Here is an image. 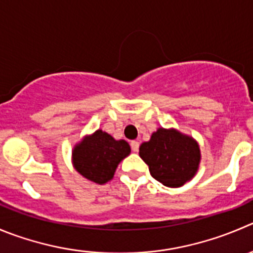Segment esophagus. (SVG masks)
I'll return each instance as SVG.
<instances>
[{"label":"esophagus","mask_w":253,"mask_h":253,"mask_svg":"<svg viewBox=\"0 0 253 253\" xmlns=\"http://www.w3.org/2000/svg\"><path fill=\"white\" fill-rule=\"evenodd\" d=\"M130 146H131V150H133L134 153H138V151H139V141L133 140L130 143Z\"/></svg>","instance_id":"34e87169"}]
</instances>
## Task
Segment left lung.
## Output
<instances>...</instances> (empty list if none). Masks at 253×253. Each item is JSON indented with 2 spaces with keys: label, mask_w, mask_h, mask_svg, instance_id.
Masks as SVG:
<instances>
[{
  "label": "left lung",
  "mask_w": 253,
  "mask_h": 253,
  "mask_svg": "<svg viewBox=\"0 0 253 253\" xmlns=\"http://www.w3.org/2000/svg\"><path fill=\"white\" fill-rule=\"evenodd\" d=\"M151 176L168 187H181L199 171L200 145L177 129L159 128L139 148Z\"/></svg>",
  "instance_id": "1"
}]
</instances>
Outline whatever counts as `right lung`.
<instances>
[{
    "mask_svg": "<svg viewBox=\"0 0 253 253\" xmlns=\"http://www.w3.org/2000/svg\"><path fill=\"white\" fill-rule=\"evenodd\" d=\"M130 145L125 140L113 138L107 131L98 129L83 136L72 150L74 170L84 179L103 185L114 177L122 160L130 154Z\"/></svg>",
    "mask_w": 253,
    "mask_h": 253,
    "instance_id": "right-lung-1",
    "label": "right lung"
}]
</instances>
